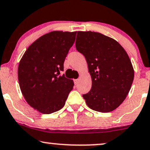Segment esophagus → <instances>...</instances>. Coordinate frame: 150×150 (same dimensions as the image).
Returning a JSON list of instances; mask_svg holds the SVG:
<instances>
[{
	"mask_svg": "<svg viewBox=\"0 0 150 150\" xmlns=\"http://www.w3.org/2000/svg\"><path fill=\"white\" fill-rule=\"evenodd\" d=\"M79 80H80V79H76V80H74V82H75V84H78Z\"/></svg>",
	"mask_w": 150,
	"mask_h": 150,
	"instance_id": "obj_1",
	"label": "esophagus"
}]
</instances>
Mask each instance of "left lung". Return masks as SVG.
<instances>
[{
	"label": "left lung",
	"instance_id": "1",
	"mask_svg": "<svg viewBox=\"0 0 150 150\" xmlns=\"http://www.w3.org/2000/svg\"><path fill=\"white\" fill-rule=\"evenodd\" d=\"M77 37L75 47L85 57L92 80L83 98L93 110H114L125 100L134 78L127 52L115 40L97 32L78 31Z\"/></svg>",
	"mask_w": 150,
	"mask_h": 150
}]
</instances>
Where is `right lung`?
<instances>
[{
  "mask_svg": "<svg viewBox=\"0 0 150 150\" xmlns=\"http://www.w3.org/2000/svg\"><path fill=\"white\" fill-rule=\"evenodd\" d=\"M77 32L52 31L28 47L18 67L21 93L30 107L51 114L64 106L74 83L64 75V63Z\"/></svg>",
  "mask_w": 150,
  "mask_h": 150,
  "instance_id": "right-lung-1",
  "label": "right lung"
}]
</instances>
